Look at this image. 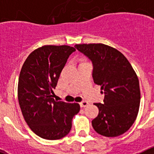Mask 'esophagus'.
Returning <instances> with one entry per match:
<instances>
[{
	"label": "esophagus",
	"mask_w": 154,
	"mask_h": 154,
	"mask_svg": "<svg viewBox=\"0 0 154 154\" xmlns=\"http://www.w3.org/2000/svg\"><path fill=\"white\" fill-rule=\"evenodd\" d=\"M88 105H89V103L86 101H83V102H82V103H80V106H81V107H86Z\"/></svg>",
	"instance_id": "obj_1"
}]
</instances>
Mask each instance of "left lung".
Masks as SVG:
<instances>
[{
	"mask_svg": "<svg viewBox=\"0 0 154 154\" xmlns=\"http://www.w3.org/2000/svg\"><path fill=\"white\" fill-rule=\"evenodd\" d=\"M93 64L94 82L101 86L104 103H94L99 115L92 121L99 134L118 137L126 133L135 122L140 103L138 77L123 54L102 44L75 45Z\"/></svg>",
	"mask_w": 154,
	"mask_h": 154,
	"instance_id": "left-lung-1",
	"label": "left lung"
}]
</instances>
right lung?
Segmentation results:
<instances>
[{"label": "right lung", "instance_id": "1", "mask_svg": "<svg viewBox=\"0 0 154 154\" xmlns=\"http://www.w3.org/2000/svg\"><path fill=\"white\" fill-rule=\"evenodd\" d=\"M75 48L69 45H44L26 58L19 75L17 98L24 119L32 131L46 140L65 137L80 110L79 103L53 99L62 69Z\"/></svg>", "mask_w": 154, "mask_h": 154}]
</instances>
